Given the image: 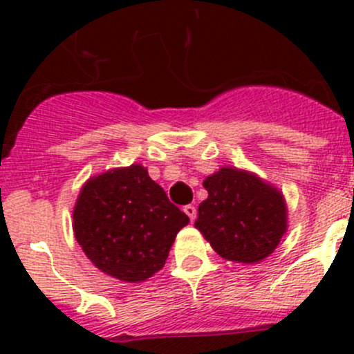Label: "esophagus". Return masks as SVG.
Wrapping results in <instances>:
<instances>
[{
    "label": "esophagus",
    "mask_w": 354,
    "mask_h": 354,
    "mask_svg": "<svg viewBox=\"0 0 354 354\" xmlns=\"http://www.w3.org/2000/svg\"><path fill=\"white\" fill-rule=\"evenodd\" d=\"M185 214H187L188 217H190V221L194 223L195 219H197V207L195 205H185Z\"/></svg>",
    "instance_id": "1"
}]
</instances>
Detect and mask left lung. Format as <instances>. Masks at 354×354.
<instances>
[{"label":"left lung","instance_id":"1","mask_svg":"<svg viewBox=\"0 0 354 354\" xmlns=\"http://www.w3.org/2000/svg\"><path fill=\"white\" fill-rule=\"evenodd\" d=\"M209 197L195 227L223 259L255 263L269 257L286 233V203L253 174L223 167L203 181Z\"/></svg>","mask_w":354,"mask_h":354}]
</instances>
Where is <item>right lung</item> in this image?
<instances>
[{
	"label": "right lung",
	"instance_id": "1",
	"mask_svg": "<svg viewBox=\"0 0 354 354\" xmlns=\"http://www.w3.org/2000/svg\"><path fill=\"white\" fill-rule=\"evenodd\" d=\"M188 216L138 164L85 183L73 209L78 245L97 269L127 283L160 270Z\"/></svg>",
	"mask_w": 354,
	"mask_h": 354
}]
</instances>
